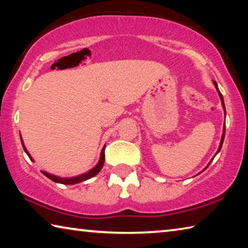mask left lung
<instances>
[{"instance_id": "8db88e82", "label": "left lung", "mask_w": 248, "mask_h": 248, "mask_svg": "<svg viewBox=\"0 0 248 248\" xmlns=\"http://www.w3.org/2000/svg\"><path fill=\"white\" fill-rule=\"evenodd\" d=\"M215 84H216V87H217V92H219V95H220V97H221V100H222V106H223V108H224V110H225V106H224V102H223V96H222V94L220 93V91H219V89H217V83L215 82ZM224 136H225V124H224V129H223V134H222V139H221V143H220V146H219V150H217V152H220V150H221V148H222V144H223V141H224ZM211 163V162H210ZM210 163H209V165H210ZM208 167V166H207Z\"/></svg>"}]
</instances>
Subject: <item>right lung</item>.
<instances>
[{
  "label": "right lung",
  "mask_w": 248,
  "mask_h": 248,
  "mask_svg": "<svg viewBox=\"0 0 248 248\" xmlns=\"http://www.w3.org/2000/svg\"><path fill=\"white\" fill-rule=\"evenodd\" d=\"M22 144H23V148L25 150V152L27 153L29 158H31V155H29V153L27 152L26 148H25V145L23 143V140H22ZM104 162H105V148L102 150V154H100V159H99L98 164L96 165L94 169H92L90 171H87V173H84L82 175L75 176V177H71V178H61V177H58V176H54V175L46 173V171H44V170H43V174L45 176H47L48 178H50V179L53 180V182H56V183H60V184H63V185H73V184H78V183L84 182V180H87V179H90V178L94 177V176L97 175L99 173V170L103 169Z\"/></svg>",
  "instance_id": "1"
}]
</instances>
